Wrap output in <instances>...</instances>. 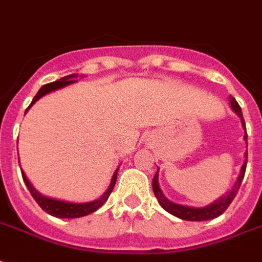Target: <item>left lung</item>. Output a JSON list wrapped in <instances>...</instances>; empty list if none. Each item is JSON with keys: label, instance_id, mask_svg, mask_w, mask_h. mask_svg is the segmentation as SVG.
<instances>
[{"label": "left lung", "instance_id": "obj_1", "mask_svg": "<svg viewBox=\"0 0 262 262\" xmlns=\"http://www.w3.org/2000/svg\"><path fill=\"white\" fill-rule=\"evenodd\" d=\"M229 103H231V107H232L233 113L237 114L239 118L242 119V125L246 130V125H245V119H243L242 110H241V105L237 104V101L233 99L232 96H229ZM245 140L247 141V133L245 135ZM246 165H247V152H246V159H245V163H243L242 169H241V174L237 176V180L235 185L232 187V189L229 191L227 195L221 196L219 201H215L214 203H211L206 207H189V206H183V205H177V203L170 202L169 199L165 198V195L162 193L161 188H159V184H158V171L154 176L152 180V189L155 196H157L159 205L165 209L166 211H169L170 214L176 215L181 220H187V221H205V220H211L219 217L224 213L228 206L231 205V202L233 201V198L236 196L237 191H239V187L242 184V180L245 177V171H246ZM159 170V169H158Z\"/></svg>", "mask_w": 262, "mask_h": 262}]
</instances>
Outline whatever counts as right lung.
I'll list each match as a JSON object with an SVG mask.
<instances>
[{"instance_id": "1", "label": "right lung", "mask_w": 262, "mask_h": 262, "mask_svg": "<svg viewBox=\"0 0 262 262\" xmlns=\"http://www.w3.org/2000/svg\"><path fill=\"white\" fill-rule=\"evenodd\" d=\"M77 77L75 74H71V75H67V77H63L59 81H55V82L52 83H47V85H43L38 93L34 96L33 101H31V104L27 107L26 110V113L29 111V108L31 105L37 101L38 99H41L42 96H45L47 93L52 91H56V89H60V88L66 86V85H70V83L75 82L73 78ZM118 169L115 170L114 173L113 179H111V184H110L108 189L105 191L104 195L99 199H96V201H92V202H88V203H71V202H64V201H57V199H52V198H48V196H43L41 193L38 192L37 189L34 188L33 184L30 183L26 174L21 171V176H23V181L26 183L27 185V188H29L30 193L33 195V198L35 199V202L41 206L42 210H45L48 214L53 215V217H59V219H77V217H83V215H88L96 211L97 209L103 206L105 203V201L108 199L110 193L113 192L114 189V185L117 183V173Z\"/></svg>"}]
</instances>
